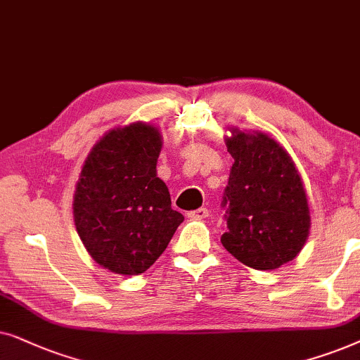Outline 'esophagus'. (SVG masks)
Instances as JSON below:
<instances>
[{
    "label": "esophagus",
    "instance_id": "1",
    "mask_svg": "<svg viewBox=\"0 0 360 360\" xmlns=\"http://www.w3.org/2000/svg\"><path fill=\"white\" fill-rule=\"evenodd\" d=\"M188 215H189L191 219H194V220H202L205 217H209V210L205 209V207H199V209H195V210H191Z\"/></svg>",
    "mask_w": 360,
    "mask_h": 360
}]
</instances>
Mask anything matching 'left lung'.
<instances>
[{
    "instance_id": "obj_1",
    "label": "left lung",
    "mask_w": 360,
    "mask_h": 360,
    "mask_svg": "<svg viewBox=\"0 0 360 360\" xmlns=\"http://www.w3.org/2000/svg\"><path fill=\"white\" fill-rule=\"evenodd\" d=\"M233 133L227 150L236 162L220 204L227 222L220 242L243 265L275 270L308 238V199L298 169L275 140Z\"/></svg>"
}]
</instances>
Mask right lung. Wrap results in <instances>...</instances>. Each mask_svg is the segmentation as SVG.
Segmentation results:
<instances>
[{
  "label": "right lung",
  "mask_w": 360,
  "mask_h": 360,
  "mask_svg": "<svg viewBox=\"0 0 360 360\" xmlns=\"http://www.w3.org/2000/svg\"><path fill=\"white\" fill-rule=\"evenodd\" d=\"M161 136L146 123L112 130L94 146L74 195L80 240L98 265L140 275L155 263L184 215L156 176Z\"/></svg>",
  "instance_id": "obj_1"
}]
</instances>
